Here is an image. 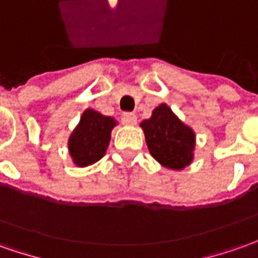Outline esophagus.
Wrapping results in <instances>:
<instances>
[{
	"label": "esophagus",
	"instance_id": "esophagus-1",
	"mask_svg": "<svg viewBox=\"0 0 258 258\" xmlns=\"http://www.w3.org/2000/svg\"><path fill=\"white\" fill-rule=\"evenodd\" d=\"M121 121L127 125H136L137 124V115L134 113H124L121 115Z\"/></svg>",
	"mask_w": 258,
	"mask_h": 258
}]
</instances>
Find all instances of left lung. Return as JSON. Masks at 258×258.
<instances>
[{"label":"left lung","mask_w":258,"mask_h":258,"mask_svg":"<svg viewBox=\"0 0 258 258\" xmlns=\"http://www.w3.org/2000/svg\"><path fill=\"white\" fill-rule=\"evenodd\" d=\"M141 128L151 155L169 169H183L194 159L195 133L180 121L166 104L154 108L151 118L144 120Z\"/></svg>","instance_id":"1"}]
</instances>
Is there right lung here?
Wrapping results in <instances>:
<instances>
[{
    "label": "right lung",
    "mask_w": 258,
    "mask_h": 258,
    "mask_svg": "<svg viewBox=\"0 0 258 258\" xmlns=\"http://www.w3.org/2000/svg\"><path fill=\"white\" fill-rule=\"evenodd\" d=\"M115 125L117 121L113 117L100 114L92 108L85 110L68 144L73 162L83 168L103 158Z\"/></svg>",
    "instance_id": "1"
}]
</instances>
